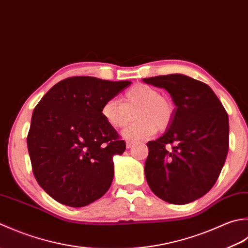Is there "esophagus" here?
Wrapping results in <instances>:
<instances>
[{
  "label": "esophagus",
  "mask_w": 248,
  "mask_h": 248,
  "mask_svg": "<svg viewBox=\"0 0 248 248\" xmlns=\"http://www.w3.org/2000/svg\"><path fill=\"white\" fill-rule=\"evenodd\" d=\"M134 141H126V148H127V149H130L131 148V146H133L134 145Z\"/></svg>",
  "instance_id": "1"
}]
</instances>
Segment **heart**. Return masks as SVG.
<instances>
[{
    "instance_id": "heart-1",
    "label": "heart",
    "mask_w": 248,
    "mask_h": 248,
    "mask_svg": "<svg viewBox=\"0 0 248 248\" xmlns=\"http://www.w3.org/2000/svg\"><path fill=\"white\" fill-rule=\"evenodd\" d=\"M136 121L122 131L128 140L148 139L170 126L174 117V105L160 96L158 90L148 84H136L122 96V103L108 99L102 107V115L111 127L122 128L129 123L131 114Z\"/></svg>"
}]
</instances>
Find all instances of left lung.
Returning a JSON list of instances; mask_svg holds the SVG:
<instances>
[{
    "instance_id": "left-lung-1",
    "label": "left lung",
    "mask_w": 248,
    "mask_h": 248,
    "mask_svg": "<svg viewBox=\"0 0 248 248\" xmlns=\"http://www.w3.org/2000/svg\"><path fill=\"white\" fill-rule=\"evenodd\" d=\"M142 80L168 91L175 105L173 120L164 135L146 143V182L164 201L189 203L213 187L223 169L229 150L228 114L208 84L188 76L171 74Z\"/></svg>"
}]
</instances>
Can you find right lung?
Returning a JSON list of instances; mask_svg holds the SVG:
<instances>
[{"label":"right lung","instance_id":"add662e5","mask_svg":"<svg viewBox=\"0 0 248 248\" xmlns=\"http://www.w3.org/2000/svg\"><path fill=\"white\" fill-rule=\"evenodd\" d=\"M130 83L67 78L35 107L27 140L33 173L60 203L81 208L107 193L113 156L123 154L126 144L103 118L102 107Z\"/></svg>","mask_w":248,"mask_h":248}]
</instances>
